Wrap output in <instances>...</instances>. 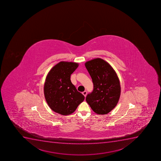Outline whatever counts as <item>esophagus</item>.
<instances>
[{
  "instance_id": "esophagus-1",
  "label": "esophagus",
  "mask_w": 161,
  "mask_h": 161,
  "mask_svg": "<svg viewBox=\"0 0 161 161\" xmlns=\"http://www.w3.org/2000/svg\"><path fill=\"white\" fill-rule=\"evenodd\" d=\"M87 91H84V92H83V94L84 96L85 97H86V95H87Z\"/></svg>"
}]
</instances>
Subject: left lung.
<instances>
[{"label":"left lung","mask_w":161,"mask_h":161,"mask_svg":"<svg viewBox=\"0 0 161 161\" xmlns=\"http://www.w3.org/2000/svg\"><path fill=\"white\" fill-rule=\"evenodd\" d=\"M85 66L93 85L86 101L95 113L108 114L117 105L120 97V83L116 73L108 63L100 58L87 62Z\"/></svg>","instance_id":"left-lung-1"}]
</instances>
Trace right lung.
Here are the masks:
<instances>
[{
  "instance_id": "right-lung-1",
  "label": "right lung",
  "mask_w": 161,
  "mask_h": 161,
  "mask_svg": "<svg viewBox=\"0 0 161 161\" xmlns=\"http://www.w3.org/2000/svg\"><path fill=\"white\" fill-rule=\"evenodd\" d=\"M78 66V63L60 62L47 75L44 95L48 105L56 113L63 115L72 114L84 100V96L77 91L70 80Z\"/></svg>"
}]
</instances>
